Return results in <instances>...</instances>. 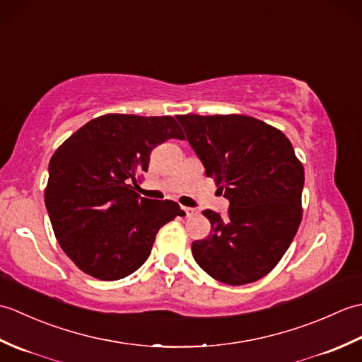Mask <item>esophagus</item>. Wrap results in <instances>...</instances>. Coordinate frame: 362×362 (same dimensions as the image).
<instances>
[{"instance_id": "34e87169", "label": "esophagus", "mask_w": 362, "mask_h": 362, "mask_svg": "<svg viewBox=\"0 0 362 362\" xmlns=\"http://www.w3.org/2000/svg\"><path fill=\"white\" fill-rule=\"evenodd\" d=\"M182 210L185 211V214H187V218H191V216H194V214L197 213L194 209H191V206H182Z\"/></svg>"}]
</instances>
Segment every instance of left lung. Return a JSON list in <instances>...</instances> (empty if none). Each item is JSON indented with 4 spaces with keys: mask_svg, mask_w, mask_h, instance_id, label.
Listing matches in <instances>:
<instances>
[{
    "mask_svg": "<svg viewBox=\"0 0 362 362\" xmlns=\"http://www.w3.org/2000/svg\"><path fill=\"white\" fill-rule=\"evenodd\" d=\"M187 140L221 194L227 218L204 216L210 235L191 245L196 263L221 283L263 279L288 250L302 221L303 166L279 129L245 115H179Z\"/></svg>",
    "mask_w": 362,
    "mask_h": 362,
    "instance_id": "8db88e82",
    "label": "left lung"
}]
</instances>
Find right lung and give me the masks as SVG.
Masks as SVG:
<instances>
[{
  "label": "right lung",
  "instance_id": "obj_1",
  "mask_svg": "<svg viewBox=\"0 0 362 362\" xmlns=\"http://www.w3.org/2000/svg\"><path fill=\"white\" fill-rule=\"evenodd\" d=\"M169 138H185L173 117L110 113L54 152L45 205L60 247L81 271L104 281L124 279L149 258L158 230L185 216L177 202L141 197L130 185Z\"/></svg>",
  "mask_w": 362,
  "mask_h": 362
}]
</instances>
